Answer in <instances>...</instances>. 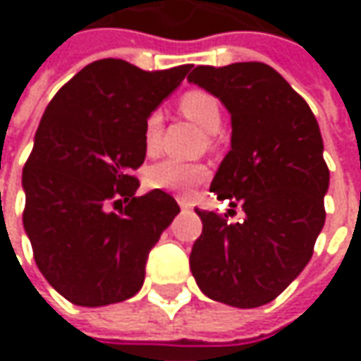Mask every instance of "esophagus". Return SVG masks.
Segmentation results:
<instances>
[{"label":"esophagus","instance_id":"obj_1","mask_svg":"<svg viewBox=\"0 0 361 361\" xmlns=\"http://www.w3.org/2000/svg\"><path fill=\"white\" fill-rule=\"evenodd\" d=\"M176 202H178V207H180V209H183V210H188V209H190V204L186 202L185 198L178 197V198H176Z\"/></svg>","mask_w":361,"mask_h":361}]
</instances>
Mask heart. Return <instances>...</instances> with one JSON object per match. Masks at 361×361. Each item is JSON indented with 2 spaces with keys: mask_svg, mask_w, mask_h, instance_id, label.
<instances>
[{
  "mask_svg": "<svg viewBox=\"0 0 361 361\" xmlns=\"http://www.w3.org/2000/svg\"><path fill=\"white\" fill-rule=\"evenodd\" d=\"M176 109L183 117L192 121L207 135L219 133L220 125H222V109H220L219 99L209 91L188 89L180 95ZM161 137H163V113L151 111L142 125V147H145L147 154L159 152ZM207 178H209L207 166L183 163L176 159L159 161L145 171V183L149 188L166 190V192H175V195H188L195 186L204 183Z\"/></svg>",
  "mask_w": 361,
  "mask_h": 361,
  "instance_id": "b5f03b06",
  "label": "heart"
}]
</instances>
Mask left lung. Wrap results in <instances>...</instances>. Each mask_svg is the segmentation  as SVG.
Wrapping results in <instances>:
<instances>
[{
  "mask_svg": "<svg viewBox=\"0 0 361 361\" xmlns=\"http://www.w3.org/2000/svg\"><path fill=\"white\" fill-rule=\"evenodd\" d=\"M190 83L219 97L232 118L231 151L210 190L243 222L198 210L202 234L190 270L209 298L256 308L282 294L310 262L326 210L330 171L308 103L270 65H198Z\"/></svg>",
  "mask_w": 361,
  "mask_h": 361,
  "instance_id": "obj_1",
  "label": "left lung"
}]
</instances>
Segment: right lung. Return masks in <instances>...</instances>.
<instances>
[{"label": "right lung", "mask_w": 361, "mask_h": 361, "mask_svg": "<svg viewBox=\"0 0 361 361\" xmlns=\"http://www.w3.org/2000/svg\"><path fill=\"white\" fill-rule=\"evenodd\" d=\"M190 71L89 63L51 99L23 166L27 232L37 268L77 306L135 296L147 258L180 212L164 190L137 197L142 125Z\"/></svg>", "instance_id": "right-lung-1"}]
</instances>
